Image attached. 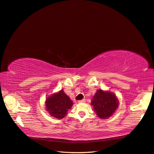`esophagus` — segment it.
<instances>
[{
    "mask_svg": "<svg viewBox=\"0 0 154 154\" xmlns=\"http://www.w3.org/2000/svg\"><path fill=\"white\" fill-rule=\"evenodd\" d=\"M85 99H82V100H79V103H85Z\"/></svg>",
    "mask_w": 154,
    "mask_h": 154,
    "instance_id": "esophagus-1",
    "label": "esophagus"
}]
</instances>
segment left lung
Listing matches in <instances>:
<instances>
[{
    "mask_svg": "<svg viewBox=\"0 0 154 154\" xmlns=\"http://www.w3.org/2000/svg\"><path fill=\"white\" fill-rule=\"evenodd\" d=\"M94 111L100 118L106 119L115 112L119 104L116 95L111 92L98 90L91 103Z\"/></svg>",
    "mask_w": 154,
    "mask_h": 154,
    "instance_id": "8db88e82",
    "label": "left lung"
}]
</instances>
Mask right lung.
Returning <instances> with one entry per match:
<instances>
[{
    "instance_id": "add662e5",
    "label": "right lung",
    "mask_w": 154,
    "mask_h": 154,
    "mask_svg": "<svg viewBox=\"0 0 154 154\" xmlns=\"http://www.w3.org/2000/svg\"><path fill=\"white\" fill-rule=\"evenodd\" d=\"M72 105V101L63 90L48 97L46 101L47 111L51 116L57 119L64 118Z\"/></svg>"
}]
</instances>
